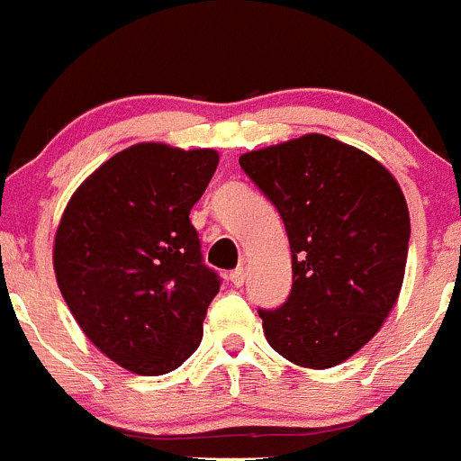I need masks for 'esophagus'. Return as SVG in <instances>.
Returning a JSON list of instances; mask_svg holds the SVG:
<instances>
[{
  "mask_svg": "<svg viewBox=\"0 0 461 461\" xmlns=\"http://www.w3.org/2000/svg\"><path fill=\"white\" fill-rule=\"evenodd\" d=\"M244 279H247V270H244V267H238V270L230 272V281H233V286H242Z\"/></svg>",
  "mask_w": 461,
  "mask_h": 461,
  "instance_id": "esophagus-1",
  "label": "esophagus"
}]
</instances>
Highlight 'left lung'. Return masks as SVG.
Segmentation results:
<instances>
[{"mask_svg": "<svg viewBox=\"0 0 461 461\" xmlns=\"http://www.w3.org/2000/svg\"><path fill=\"white\" fill-rule=\"evenodd\" d=\"M240 166L291 242V295L258 309L267 344L300 367H335L397 304L411 238L404 194L376 158L323 133L247 152Z\"/></svg>", "mask_w": 461, "mask_h": 461, "instance_id": "1", "label": "left lung"}]
</instances>
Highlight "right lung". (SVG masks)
I'll use <instances>...</instances> for the list:
<instances>
[{"instance_id": "obj_1", "label": "right lung", "mask_w": 461, "mask_h": 461, "mask_svg": "<svg viewBox=\"0 0 461 461\" xmlns=\"http://www.w3.org/2000/svg\"><path fill=\"white\" fill-rule=\"evenodd\" d=\"M217 166L214 149L138 142L94 170L59 219L52 266L64 303L129 372L168 374L201 344L219 276L189 212Z\"/></svg>"}]
</instances>
